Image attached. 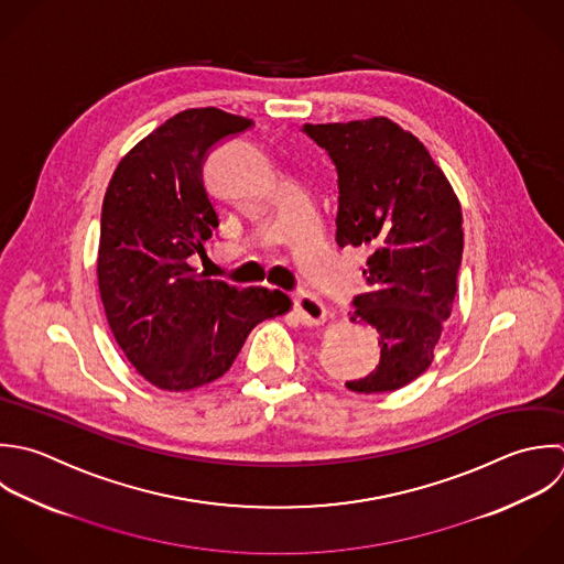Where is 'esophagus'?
Here are the masks:
<instances>
[{
    "instance_id": "obj_1",
    "label": "esophagus",
    "mask_w": 564,
    "mask_h": 564,
    "mask_svg": "<svg viewBox=\"0 0 564 564\" xmlns=\"http://www.w3.org/2000/svg\"><path fill=\"white\" fill-rule=\"evenodd\" d=\"M294 312H296L299 321H301L303 325H310V327L321 325V323H325V318H327L325 305H323L316 296H312V294H299V296L294 299Z\"/></svg>"
}]
</instances>
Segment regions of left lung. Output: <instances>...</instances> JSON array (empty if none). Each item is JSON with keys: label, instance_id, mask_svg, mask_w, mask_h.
I'll list each match as a JSON object with an SVG mask.
<instances>
[{"label": "left lung", "instance_id": "obj_1", "mask_svg": "<svg viewBox=\"0 0 564 564\" xmlns=\"http://www.w3.org/2000/svg\"><path fill=\"white\" fill-rule=\"evenodd\" d=\"M338 171L336 241L369 252L351 321L378 332L380 365L347 382L356 393L398 391L433 362L453 312L464 252L462 204L426 147L376 116L303 124Z\"/></svg>", "mask_w": 564, "mask_h": 564}]
</instances>
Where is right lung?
I'll return each instance as SVG.
<instances>
[{"label": "right lung", "instance_id": "add662e5", "mask_svg": "<svg viewBox=\"0 0 564 564\" xmlns=\"http://www.w3.org/2000/svg\"><path fill=\"white\" fill-rule=\"evenodd\" d=\"M250 124L217 107L175 113L118 162L102 199L96 272L105 316L127 360L162 391L221 378L254 325L292 307L279 290L235 288L188 263L206 254L219 226L204 160Z\"/></svg>", "mask_w": 564, "mask_h": 564}]
</instances>
